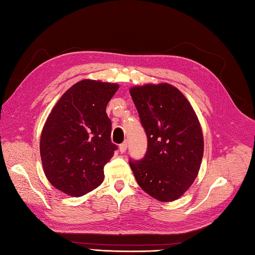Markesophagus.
Listing matches in <instances>:
<instances>
[{
  "instance_id": "obj_1",
  "label": "esophagus",
  "mask_w": 255,
  "mask_h": 255,
  "mask_svg": "<svg viewBox=\"0 0 255 255\" xmlns=\"http://www.w3.org/2000/svg\"><path fill=\"white\" fill-rule=\"evenodd\" d=\"M127 150V142H123L121 145H119V151H121V153H125Z\"/></svg>"
}]
</instances>
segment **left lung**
<instances>
[{
  "label": "left lung",
  "instance_id": "1",
  "mask_svg": "<svg viewBox=\"0 0 255 255\" xmlns=\"http://www.w3.org/2000/svg\"><path fill=\"white\" fill-rule=\"evenodd\" d=\"M129 92L148 138L144 158L129 164L145 193L159 202H173L198 175L204 154L202 126L175 86L148 83Z\"/></svg>",
  "mask_w": 255,
  "mask_h": 255
}]
</instances>
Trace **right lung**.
Segmentation results:
<instances>
[{
    "label": "right lung",
    "instance_id": "add662e5",
    "mask_svg": "<svg viewBox=\"0 0 255 255\" xmlns=\"http://www.w3.org/2000/svg\"><path fill=\"white\" fill-rule=\"evenodd\" d=\"M117 83L85 79L64 92L40 136V158L52 186L82 196L104 181V166L117 149L106 106Z\"/></svg>",
    "mask_w": 255,
    "mask_h": 255
}]
</instances>
